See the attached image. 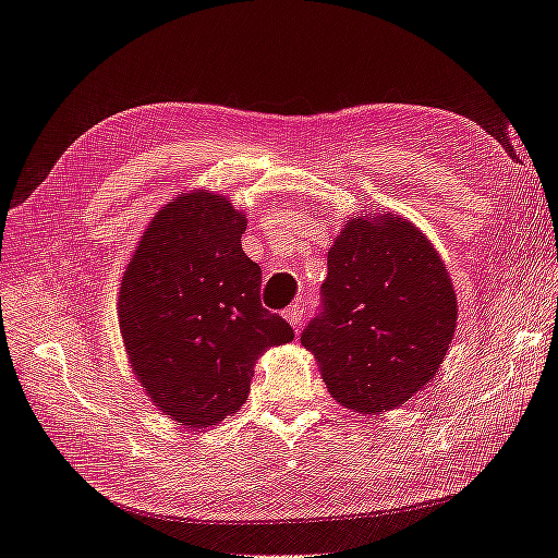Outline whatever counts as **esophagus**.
<instances>
[{
    "label": "esophagus",
    "mask_w": 558,
    "mask_h": 558,
    "mask_svg": "<svg viewBox=\"0 0 558 558\" xmlns=\"http://www.w3.org/2000/svg\"><path fill=\"white\" fill-rule=\"evenodd\" d=\"M283 318L298 330L302 326V320H305V302H295V305L283 312Z\"/></svg>",
    "instance_id": "esophagus-1"
}]
</instances>
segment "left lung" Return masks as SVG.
<instances>
[{"label":"left lung","mask_w":558,"mask_h":558,"mask_svg":"<svg viewBox=\"0 0 558 558\" xmlns=\"http://www.w3.org/2000/svg\"><path fill=\"white\" fill-rule=\"evenodd\" d=\"M324 312L302 332L342 408H402L440 369L459 320L451 277L433 242L393 211L356 214L328 248Z\"/></svg>","instance_id":"obj_1"}]
</instances>
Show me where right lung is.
<instances>
[{"instance_id": "obj_1", "label": "right lung", "mask_w": 558, "mask_h": 558, "mask_svg": "<svg viewBox=\"0 0 558 558\" xmlns=\"http://www.w3.org/2000/svg\"><path fill=\"white\" fill-rule=\"evenodd\" d=\"M246 214L193 189L150 218L118 291V324L137 381L189 428H211L248 398L253 365L293 342L260 305V267L242 251Z\"/></svg>"}]
</instances>
